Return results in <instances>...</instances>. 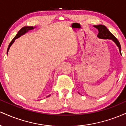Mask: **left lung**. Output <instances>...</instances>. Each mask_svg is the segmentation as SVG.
<instances>
[{"mask_svg": "<svg viewBox=\"0 0 126 126\" xmlns=\"http://www.w3.org/2000/svg\"><path fill=\"white\" fill-rule=\"evenodd\" d=\"M94 27L98 29L99 33H98V37L102 39H111L112 40L115 42V44L117 45L118 47L119 48L120 52L121 53V46L118 40L117 39L116 37L114 36L113 34H111L109 30L107 28V27L104 25H94Z\"/></svg>", "mask_w": 126, "mask_h": 126, "instance_id": "obj_1", "label": "left lung"}]
</instances>
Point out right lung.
<instances>
[{"instance_id": "right-lung-1", "label": "right lung", "mask_w": 126, "mask_h": 126, "mask_svg": "<svg viewBox=\"0 0 126 126\" xmlns=\"http://www.w3.org/2000/svg\"><path fill=\"white\" fill-rule=\"evenodd\" d=\"M32 29H34V28H33V27H23V28H22L21 30H20L19 31H18V34H16V35L15 37H14V39H13L12 41H11V43H10V44H9V46H8V50H7V53H8V52L9 51V49L10 47H11V45L13 44V43H14V41H15V39L19 38V37L20 36L22 35H23V34H25V33L27 32V31H29V30H32ZM50 96V95H48V96Z\"/></svg>"}]
</instances>
